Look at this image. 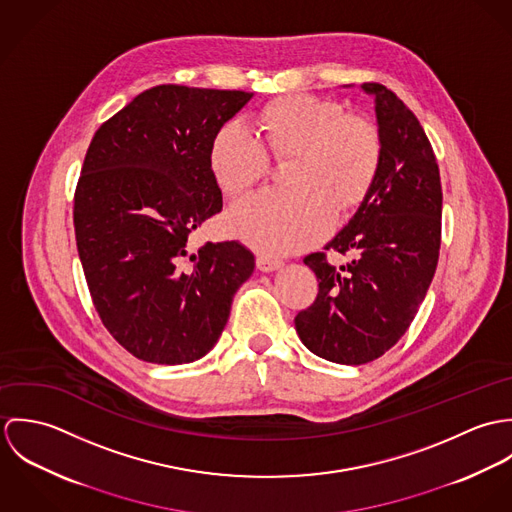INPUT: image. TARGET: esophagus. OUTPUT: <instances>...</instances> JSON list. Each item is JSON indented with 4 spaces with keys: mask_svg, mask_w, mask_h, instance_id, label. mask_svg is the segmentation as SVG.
Instances as JSON below:
<instances>
[{
    "mask_svg": "<svg viewBox=\"0 0 512 512\" xmlns=\"http://www.w3.org/2000/svg\"><path fill=\"white\" fill-rule=\"evenodd\" d=\"M280 266H282L280 260L270 258V256H266V254H260V256L256 258V268H258L260 272H274V270H278Z\"/></svg>",
    "mask_w": 512,
    "mask_h": 512,
    "instance_id": "34e87169",
    "label": "esophagus"
}]
</instances>
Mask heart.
<instances>
[{"label": "heart", "instance_id": "heart-1", "mask_svg": "<svg viewBox=\"0 0 512 512\" xmlns=\"http://www.w3.org/2000/svg\"><path fill=\"white\" fill-rule=\"evenodd\" d=\"M256 136L224 124L209 144V169L222 195L242 197L268 173V156L292 157L290 191L260 193L228 213L232 234L268 254H292L321 238L333 217L359 207L372 189L382 142L378 130L329 98L284 94L256 114Z\"/></svg>", "mask_w": 512, "mask_h": 512}]
</instances>
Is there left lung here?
I'll list each match as a JSON object with an SVG mask.
<instances>
[{
	"label": "left lung",
	"mask_w": 512,
	"mask_h": 512,
	"mask_svg": "<svg viewBox=\"0 0 512 512\" xmlns=\"http://www.w3.org/2000/svg\"><path fill=\"white\" fill-rule=\"evenodd\" d=\"M361 88L374 96L382 161L353 219L325 246L355 258L335 268L325 252L305 256L319 293L295 315L301 343L339 365H365L400 341L432 284L441 244L439 167L424 128L386 86Z\"/></svg>",
	"instance_id": "8db88e82"
}]
</instances>
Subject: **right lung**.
<instances>
[{"label": "right lung", "mask_w": 512, "mask_h": 512, "mask_svg": "<svg viewBox=\"0 0 512 512\" xmlns=\"http://www.w3.org/2000/svg\"><path fill=\"white\" fill-rule=\"evenodd\" d=\"M252 92L159 84L94 134L74 191L76 248L94 307L136 359L205 357L254 254L236 240L191 250L222 209L209 144Z\"/></svg>", "instance_id": "right-lung-1"}]
</instances>
